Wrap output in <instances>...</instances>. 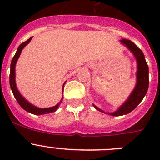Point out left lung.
Here are the masks:
<instances>
[{
  "instance_id": "obj_1",
  "label": "left lung",
  "mask_w": 160,
  "mask_h": 160,
  "mask_svg": "<svg viewBox=\"0 0 160 160\" xmlns=\"http://www.w3.org/2000/svg\"><path fill=\"white\" fill-rule=\"evenodd\" d=\"M121 42L128 46V49L134 53L135 57L136 58L137 62H138L137 84L135 90H133L132 94L130 95L129 98L127 100V102L124 103L123 105L115 112L109 114L112 115V116H120V115H123V114L131 112L141 102L145 94H147L148 86H149L148 66L147 64V62L145 60V58H144L143 53L142 52V50L135 43H133L130 40L122 39V40H121ZM94 107H95V109H97L98 111L104 112L102 110H100L99 108H98L96 106L94 105Z\"/></svg>"
}]
</instances>
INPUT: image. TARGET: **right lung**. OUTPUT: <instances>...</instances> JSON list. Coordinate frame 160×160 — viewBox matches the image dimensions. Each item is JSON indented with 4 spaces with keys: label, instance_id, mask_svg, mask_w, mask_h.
<instances>
[{
    "label": "right lung",
    "instance_id": "obj_1",
    "mask_svg": "<svg viewBox=\"0 0 160 160\" xmlns=\"http://www.w3.org/2000/svg\"><path fill=\"white\" fill-rule=\"evenodd\" d=\"M32 38H30L29 39H28L26 42H23L19 46V47L18 48V50H17L16 53L14 55V57L12 59V62H11L10 66V74H9V83H10V87L11 90L12 91V94H13L14 97L16 98V100L18 101V102L19 103V105L22 107V108L25 110V111H28V112L31 113V114H37V115H39V114H49V113L54 112L58 108L60 103L62 101V98L60 101V102L56 105L55 107H49V108H38V107H34L32 106V104L27 102L26 100L21 95V94L19 93V91L18 90L16 87V82H15V65H16L17 61H18V58H19L20 54H21V52H22V49L25 47L28 43L31 41Z\"/></svg>",
    "mask_w": 160,
    "mask_h": 160
}]
</instances>
